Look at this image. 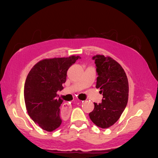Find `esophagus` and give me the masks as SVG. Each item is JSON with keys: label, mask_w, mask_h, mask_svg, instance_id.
I'll use <instances>...</instances> for the list:
<instances>
[{"label": "esophagus", "mask_w": 158, "mask_h": 158, "mask_svg": "<svg viewBox=\"0 0 158 158\" xmlns=\"http://www.w3.org/2000/svg\"><path fill=\"white\" fill-rule=\"evenodd\" d=\"M79 102H81L83 101L79 100ZM71 110L72 108L68 103L63 104L62 108H61V116L63 117H68L69 116V114H70Z\"/></svg>", "instance_id": "esophagus-1"}]
</instances>
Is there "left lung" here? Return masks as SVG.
Listing matches in <instances>:
<instances>
[{
    "label": "left lung",
    "instance_id": "1",
    "mask_svg": "<svg viewBox=\"0 0 158 158\" xmlns=\"http://www.w3.org/2000/svg\"><path fill=\"white\" fill-rule=\"evenodd\" d=\"M95 60L97 72L96 88L103 95L101 103H95L89 117L93 123L101 128L113 125L126 107L128 100L127 78L118 63L110 57L96 55Z\"/></svg>",
    "mask_w": 158,
    "mask_h": 158
}]
</instances>
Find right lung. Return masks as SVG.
Masks as SVG:
<instances>
[{"label":"right lung","mask_w":158,"mask_h":158,"mask_svg":"<svg viewBox=\"0 0 158 158\" xmlns=\"http://www.w3.org/2000/svg\"><path fill=\"white\" fill-rule=\"evenodd\" d=\"M79 56L44 59L33 66L26 77L24 100L28 114L42 129L52 132L60 126V106L56 93L63 89L67 71Z\"/></svg>","instance_id":"add662e5"}]
</instances>
